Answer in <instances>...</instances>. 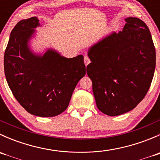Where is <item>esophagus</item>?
Here are the masks:
<instances>
[{
  "instance_id": "1",
  "label": "esophagus",
  "mask_w": 160,
  "mask_h": 160,
  "mask_svg": "<svg viewBox=\"0 0 160 160\" xmlns=\"http://www.w3.org/2000/svg\"><path fill=\"white\" fill-rule=\"evenodd\" d=\"M90 60L89 58H88V56H84V63H85V65L88 66V64L90 63Z\"/></svg>"
}]
</instances>
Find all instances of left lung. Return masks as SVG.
I'll return each instance as SVG.
<instances>
[{"mask_svg":"<svg viewBox=\"0 0 160 160\" xmlns=\"http://www.w3.org/2000/svg\"><path fill=\"white\" fill-rule=\"evenodd\" d=\"M122 32H113L88 49L97 107L109 116L135 108L149 90L156 67V49L149 28L137 18L125 19Z\"/></svg>","mask_w":160,"mask_h":160,"instance_id":"left-lung-1","label":"left lung"}]
</instances>
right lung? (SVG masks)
<instances>
[{
    "instance_id": "right-lung-1",
    "label": "right lung",
    "mask_w": 160,
    "mask_h": 160,
    "mask_svg": "<svg viewBox=\"0 0 160 160\" xmlns=\"http://www.w3.org/2000/svg\"><path fill=\"white\" fill-rule=\"evenodd\" d=\"M40 26L37 17L14 26L4 52V73L14 98L28 113L54 117L67 108L86 67L82 55L67 58L52 48L34 52L31 42Z\"/></svg>"
}]
</instances>
